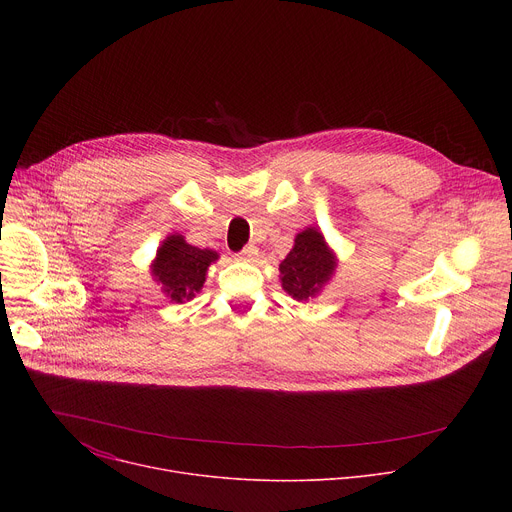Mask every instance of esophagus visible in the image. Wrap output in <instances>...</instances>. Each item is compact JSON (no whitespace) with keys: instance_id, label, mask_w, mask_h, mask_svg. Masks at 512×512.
I'll return each instance as SVG.
<instances>
[{"instance_id":"1","label":"esophagus","mask_w":512,"mask_h":512,"mask_svg":"<svg viewBox=\"0 0 512 512\" xmlns=\"http://www.w3.org/2000/svg\"><path fill=\"white\" fill-rule=\"evenodd\" d=\"M257 255H259V249H257L255 245H247L241 253H237V255H235V259H237V261L251 263V261H255V259H257Z\"/></svg>"}]
</instances>
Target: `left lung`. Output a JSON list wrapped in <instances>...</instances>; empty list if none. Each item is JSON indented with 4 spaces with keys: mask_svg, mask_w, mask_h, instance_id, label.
<instances>
[{
    "mask_svg": "<svg viewBox=\"0 0 512 512\" xmlns=\"http://www.w3.org/2000/svg\"><path fill=\"white\" fill-rule=\"evenodd\" d=\"M338 267L334 249L318 227H306L294 239V247L279 263L281 287L296 302L318 298Z\"/></svg>",
    "mask_w": 512,
    "mask_h": 512,
    "instance_id": "1",
    "label": "left lung"
}]
</instances>
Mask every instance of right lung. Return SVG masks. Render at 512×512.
Listing matches in <instances>:
<instances>
[{"mask_svg": "<svg viewBox=\"0 0 512 512\" xmlns=\"http://www.w3.org/2000/svg\"><path fill=\"white\" fill-rule=\"evenodd\" d=\"M216 261V251L198 249L186 243L184 235L170 233L158 247L150 273L170 302L186 304L200 294L208 267Z\"/></svg>", "mask_w": 512, "mask_h": 512, "instance_id": "obj_1", "label": "right lung"}]
</instances>
